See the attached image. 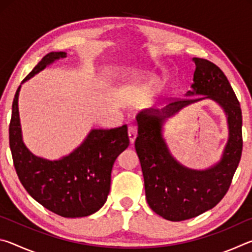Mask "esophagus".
<instances>
[{
  "label": "esophagus",
  "mask_w": 252,
  "mask_h": 252,
  "mask_svg": "<svg viewBox=\"0 0 252 252\" xmlns=\"http://www.w3.org/2000/svg\"><path fill=\"white\" fill-rule=\"evenodd\" d=\"M127 134H129L130 142H131V143H134L135 138H136V134H138V131H136V127H135V126H129V129H127Z\"/></svg>",
  "instance_id": "esophagus-1"
}]
</instances>
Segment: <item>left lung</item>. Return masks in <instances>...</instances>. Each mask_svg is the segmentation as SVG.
<instances>
[{
  "label": "left lung",
  "mask_w": 252,
  "mask_h": 252,
  "mask_svg": "<svg viewBox=\"0 0 252 252\" xmlns=\"http://www.w3.org/2000/svg\"><path fill=\"white\" fill-rule=\"evenodd\" d=\"M193 83L185 97L163 109H147L136 114L138 153L144 178L148 204L157 215L170 221L194 218L217 206L227 193L242 152V114L227 76L204 59L193 58ZM216 101L227 117L228 141L220 160L206 169H192L172 156L163 136L170 117L186 106L202 99Z\"/></svg>",
  "instance_id": "left-lung-1"
}]
</instances>
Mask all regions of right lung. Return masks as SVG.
<instances>
[{
	"instance_id": "1",
	"label": "right lung",
	"mask_w": 252,
	"mask_h": 252,
	"mask_svg": "<svg viewBox=\"0 0 252 252\" xmlns=\"http://www.w3.org/2000/svg\"><path fill=\"white\" fill-rule=\"evenodd\" d=\"M65 52H50L37 63L22 84ZM16 90L8 129L10 148L18 177L29 194L48 210L64 218L90 216L103 207L111 186V171L118 156L129 146L126 126L92 129L69 155L58 160L35 156L25 146Z\"/></svg>"
}]
</instances>
